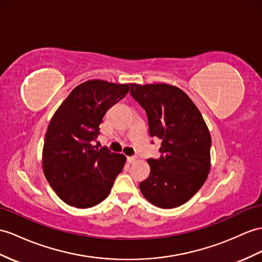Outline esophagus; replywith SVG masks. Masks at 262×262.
<instances>
[{
  "mask_svg": "<svg viewBox=\"0 0 262 262\" xmlns=\"http://www.w3.org/2000/svg\"><path fill=\"white\" fill-rule=\"evenodd\" d=\"M137 160V156H132V157H127V161L129 163H133Z\"/></svg>",
  "mask_w": 262,
  "mask_h": 262,
  "instance_id": "1",
  "label": "esophagus"
}]
</instances>
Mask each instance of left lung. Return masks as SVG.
<instances>
[{"mask_svg": "<svg viewBox=\"0 0 262 262\" xmlns=\"http://www.w3.org/2000/svg\"><path fill=\"white\" fill-rule=\"evenodd\" d=\"M131 97L148 117L149 133L161 140L160 157L150 158V174L140 183L146 200L171 209L186 203L205 181L210 170V137L200 111L179 88L132 83ZM153 143V141H152Z\"/></svg>", "mask_w": 262, "mask_h": 262, "instance_id": "8db88e82", "label": "left lung"}]
</instances>
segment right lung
Returning a JSON list of instances; mask_svg holds the SVG:
<instances>
[{
	"label": "right lung",
	"mask_w": 262,
	"mask_h": 262,
	"mask_svg": "<svg viewBox=\"0 0 262 262\" xmlns=\"http://www.w3.org/2000/svg\"><path fill=\"white\" fill-rule=\"evenodd\" d=\"M129 84L90 80L76 86L49 124L43 146V171L60 199L90 208L110 193L125 157L106 146L95 148L100 124L111 106L123 99Z\"/></svg>",
	"instance_id": "right-lung-1"
}]
</instances>
